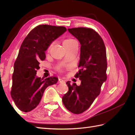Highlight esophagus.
Here are the masks:
<instances>
[{
	"instance_id": "1",
	"label": "esophagus",
	"mask_w": 135,
	"mask_h": 135,
	"mask_svg": "<svg viewBox=\"0 0 135 135\" xmlns=\"http://www.w3.org/2000/svg\"><path fill=\"white\" fill-rule=\"evenodd\" d=\"M64 81L62 79H59V83L60 84V83H64Z\"/></svg>"
}]
</instances>
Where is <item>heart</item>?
<instances>
[{
    "instance_id": "heart-1",
    "label": "heart",
    "mask_w": 135,
    "mask_h": 135,
    "mask_svg": "<svg viewBox=\"0 0 135 135\" xmlns=\"http://www.w3.org/2000/svg\"><path fill=\"white\" fill-rule=\"evenodd\" d=\"M78 44V43L76 41L75 39H74L72 38H68L67 39H65L64 41H63V45H64V47L65 48L66 47H72L73 46L77 45ZM53 46V44H51L48 47V51H49L50 50V49ZM60 71H61V68H59Z\"/></svg>"
}]
</instances>
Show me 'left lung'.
I'll return each instance as SVG.
<instances>
[{"mask_svg": "<svg viewBox=\"0 0 135 135\" xmlns=\"http://www.w3.org/2000/svg\"><path fill=\"white\" fill-rule=\"evenodd\" d=\"M68 31L81 44V54L75 77L81 85L70 81L66 83L69 90L62 97L65 108L71 113L79 114L90 107L99 95L102 85L107 79V55L104 43L96 31L89 28H68Z\"/></svg>", "mask_w": 135, "mask_h": 135, "instance_id": "obj_1", "label": "left lung"}]
</instances>
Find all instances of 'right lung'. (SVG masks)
Instances as JSON below:
<instances>
[{
  "instance_id": "right-lung-1",
  "label": "right lung",
  "mask_w": 135,
  "mask_h": 135,
  "mask_svg": "<svg viewBox=\"0 0 135 135\" xmlns=\"http://www.w3.org/2000/svg\"><path fill=\"white\" fill-rule=\"evenodd\" d=\"M67 31L66 28L39 25L30 31L20 47L14 62L11 96L17 107L27 112L35 108L49 86L56 84V76L36 77L39 62L46 58L45 51L54 40Z\"/></svg>"
}]
</instances>
